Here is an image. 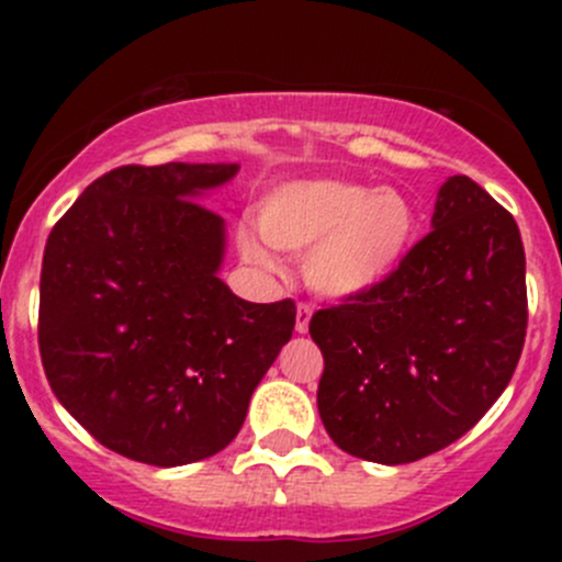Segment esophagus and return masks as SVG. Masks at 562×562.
<instances>
[{
	"instance_id": "34e87169",
	"label": "esophagus",
	"mask_w": 562,
	"mask_h": 562,
	"mask_svg": "<svg viewBox=\"0 0 562 562\" xmlns=\"http://www.w3.org/2000/svg\"><path fill=\"white\" fill-rule=\"evenodd\" d=\"M310 317H313V307L307 302H302L296 307V331L304 334L310 328Z\"/></svg>"
}]
</instances>
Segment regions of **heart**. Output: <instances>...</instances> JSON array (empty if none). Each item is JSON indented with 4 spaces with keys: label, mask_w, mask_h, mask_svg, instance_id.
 Here are the masks:
<instances>
[{
    "label": "heart",
    "mask_w": 562,
    "mask_h": 562,
    "mask_svg": "<svg viewBox=\"0 0 562 562\" xmlns=\"http://www.w3.org/2000/svg\"><path fill=\"white\" fill-rule=\"evenodd\" d=\"M258 225L277 252L307 255L304 277L321 296L350 299L386 282L411 255L418 212L402 192L345 179H291L271 187ZM252 231L241 234L249 263L271 269V255Z\"/></svg>",
    "instance_id": "obj_1"
}]
</instances>
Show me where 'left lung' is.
<instances>
[{
    "instance_id": "8db88e82",
    "label": "left lung",
    "mask_w": 562,
    "mask_h": 562,
    "mask_svg": "<svg viewBox=\"0 0 562 562\" xmlns=\"http://www.w3.org/2000/svg\"><path fill=\"white\" fill-rule=\"evenodd\" d=\"M527 331L525 247L468 176L438 192L432 231L372 291L317 310V413L348 454L405 464L462 438L512 381Z\"/></svg>"
}]
</instances>
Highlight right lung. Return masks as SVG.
Instances as JSON below:
<instances>
[{"label":"right lung","instance_id":"add662e5","mask_svg":"<svg viewBox=\"0 0 562 562\" xmlns=\"http://www.w3.org/2000/svg\"><path fill=\"white\" fill-rule=\"evenodd\" d=\"M234 162L122 166L54 225L40 271V359L94 440L176 468L223 451L296 326V304H252L217 277L225 220L198 198Z\"/></svg>","mask_w":562,"mask_h":562}]
</instances>
